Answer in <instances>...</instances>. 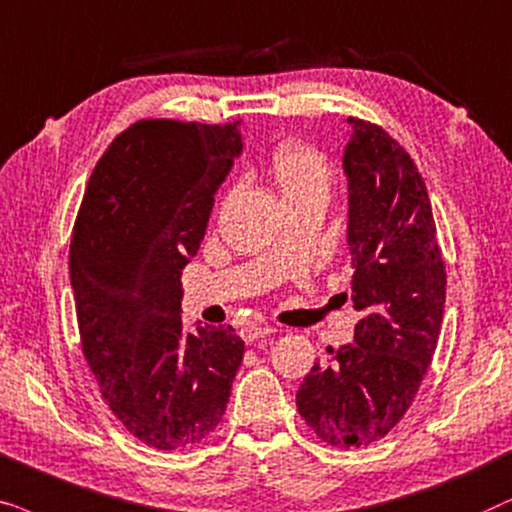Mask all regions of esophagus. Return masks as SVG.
Listing matches in <instances>:
<instances>
[{
	"label": "esophagus",
	"instance_id": "34e87169",
	"mask_svg": "<svg viewBox=\"0 0 512 512\" xmlns=\"http://www.w3.org/2000/svg\"><path fill=\"white\" fill-rule=\"evenodd\" d=\"M274 332L276 330L271 325H245V327H241V339H243V342L252 344L255 339L269 337V335H274Z\"/></svg>",
	"mask_w": 512,
	"mask_h": 512
}]
</instances>
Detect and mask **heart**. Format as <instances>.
<instances>
[{
  "instance_id": "obj_1",
  "label": "heart",
  "mask_w": 512,
  "mask_h": 512,
  "mask_svg": "<svg viewBox=\"0 0 512 512\" xmlns=\"http://www.w3.org/2000/svg\"><path fill=\"white\" fill-rule=\"evenodd\" d=\"M271 175L281 189L285 203L302 199H327L332 173L323 154L302 142L278 147L271 159Z\"/></svg>"
}]
</instances>
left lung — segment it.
<instances>
[{"label":"left lung","instance_id":"left-lung-1","mask_svg":"<svg viewBox=\"0 0 512 512\" xmlns=\"http://www.w3.org/2000/svg\"><path fill=\"white\" fill-rule=\"evenodd\" d=\"M349 126L346 243L351 302L363 318L353 344L327 349L297 391L306 424L344 449L384 438L412 405L438 346L447 288L424 177L379 126Z\"/></svg>","mask_w":512,"mask_h":512}]
</instances>
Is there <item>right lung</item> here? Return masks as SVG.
Segmentation results:
<instances>
[{
  "label": "right lung",
  "instance_id": "right-lung-1",
  "mask_svg": "<svg viewBox=\"0 0 512 512\" xmlns=\"http://www.w3.org/2000/svg\"><path fill=\"white\" fill-rule=\"evenodd\" d=\"M241 121H138L91 173L70 245L81 349L135 438L182 449L227 410L243 360L234 327L182 325V269L243 154Z\"/></svg>",
  "mask_w": 512,
  "mask_h": 512
}]
</instances>
